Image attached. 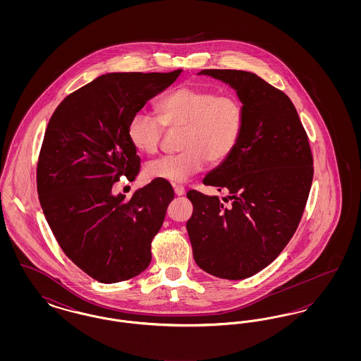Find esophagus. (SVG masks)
Masks as SVG:
<instances>
[{"label": "esophagus", "instance_id": "obj_1", "mask_svg": "<svg viewBox=\"0 0 361 361\" xmlns=\"http://www.w3.org/2000/svg\"><path fill=\"white\" fill-rule=\"evenodd\" d=\"M174 193H176L177 196H183V195L185 193V189L183 188V187H180V185H174Z\"/></svg>", "mask_w": 361, "mask_h": 361}]
</instances>
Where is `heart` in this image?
I'll return each instance as SVG.
<instances>
[{"instance_id": "heart-1", "label": "heart", "mask_w": 361, "mask_h": 361, "mask_svg": "<svg viewBox=\"0 0 361 361\" xmlns=\"http://www.w3.org/2000/svg\"><path fill=\"white\" fill-rule=\"evenodd\" d=\"M157 115L135 112L127 128L134 149L154 154L162 135V126L183 128L181 153L166 155L146 166V177L171 184H184L202 172L207 161L218 165L235 150L245 126V109L235 96L215 94L195 87H178L157 103Z\"/></svg>"}]
</instances>
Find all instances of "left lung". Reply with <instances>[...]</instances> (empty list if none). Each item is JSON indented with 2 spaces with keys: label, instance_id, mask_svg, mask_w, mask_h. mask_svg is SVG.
<instances>
[{
  "label": "left lung",
  "instance_id": "1",
  "mask_svg": "<svg viewBox=\"0 0 361 361\" xmlns=\"http://www.w3.org/2000/svg\"><path fill=\"white\" fill-rule=\"evenodd\" d=\"M197 74L235 90L245 126L235 150L203 178L227 195L221 200L189 190L193 214L187 230L199 268L240 280L268 267L291 240L309 197L312 155L298 112L281 90L243 70Z\"/></svg>",
  "mask_w": 361,
  "mask_h": 361
}]
</instances>
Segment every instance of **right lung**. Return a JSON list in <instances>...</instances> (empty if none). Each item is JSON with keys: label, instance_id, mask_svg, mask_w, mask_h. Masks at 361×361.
Instances as JSON below:
<instances>
[{"label": "right lung", "instance_id": "right-lung-1", "mask_svg": "<svg viewBox=\"0 0 361 361\" xmlns=\"http://www.w3.org/2000/svg\"><path fill=\"white\" fill-rule=\"evenodd\" d=\"M181 71L106 73L69 94L49 121L37 164L40 206L65 255L105 284L133 279L152 261L171 184L153 180L128 202L112 185L139 172L127 135L131 116Z\"/></svg>", "mask_w": 361, "mask_h": 361}]
</instances>
